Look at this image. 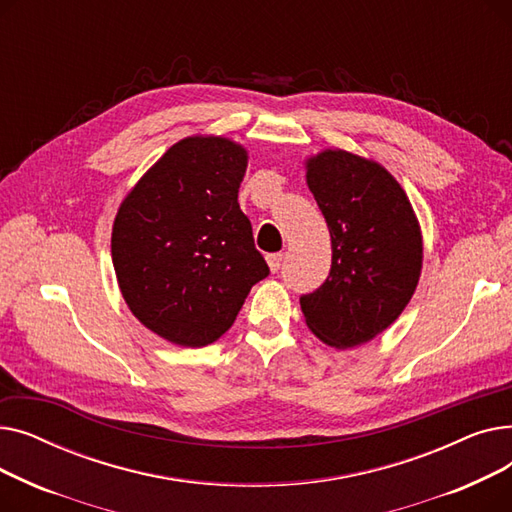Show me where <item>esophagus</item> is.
<instances>
[{"mask_svg":"<svg viewBox=\"0 0 512 512\" xmlns=\"http://www.w3.org/2000/svg\"><path fill=\"white\" fill-rule=\"evenodd\" d=\"M282 261H284V255L282 253H272L267 255V265H270V270L276 274L280 267H282Z\"/></svg>","mask_w":512,"mask_h":512,"instance_id":"1","label":"esophagus"}]
</instances>
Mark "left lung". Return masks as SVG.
<instances>
[{"instance_id": "left-lung-1", "label": "left lung", "mask_w": 512, "mask_h": 512, "mask_svg": "<svg viewBox=\"0 0 512 512\" xmlns=\"http://www.w3.org/2000/svg\"><path fill=\"white\" fill-rule=\"evenodd\" d=\"M307 184L332 238L330 276L303 294L309 330L353 348L384 332L411 301L423 242L409 197L371 159L326 149L307 159Z\"/></svg>"}]
</instances>
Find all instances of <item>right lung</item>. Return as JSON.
Wrapping results in <instances>:
<instances>
[{"instance_id": "right-lung-1", "label": "right lung", "mask_w": 512, "mask_h": 512, "mask_svg": "<svg viewBox=\"0 0 512 512\" xmlns=\"http://www.w3.org/2000/svg\"><path fill=\"white\" fill-rule=\"evenodd\" d=\"M247 151L222 137L172 145L122 201L112 261L145 328L180 346L230 330L253 284L270 274L238 205Z\"/></svg>"}]
</instances>
